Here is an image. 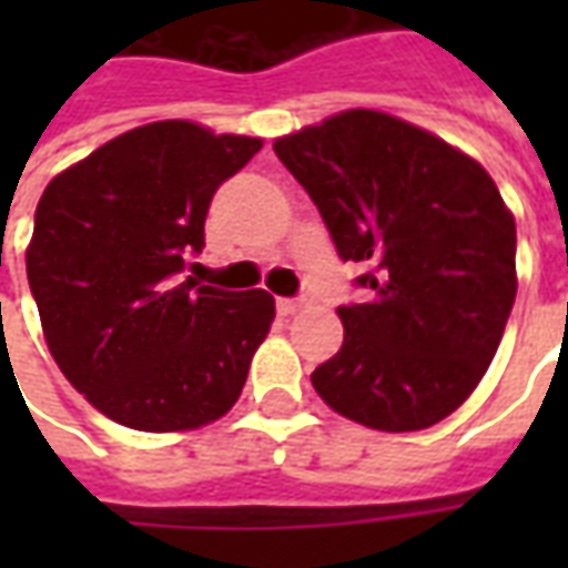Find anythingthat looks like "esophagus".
I'll return each mask as SVG.
<instances>
[{
  "label": "esophagus",
  "instance_id": "obj_1",
  "mask_svg": "<svg viewBox=\"0 0 568 568\" xmlns=\"http://www.w3.org/2000/svg\"><path fill=\"white\" fill-rule=\"evenodd\" d=\"M304 307L297 297H276V310H280V316H295L297 310Z\"/></svg>",
  "mask_w": 568,
  "mask_h": 568
}]
</instances>
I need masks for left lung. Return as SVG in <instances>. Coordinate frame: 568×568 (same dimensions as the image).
<instances>
[{
  "label": "left lung",
  "mask_w": 568,
  "mask_h": 568,
  "mask_svg": "<svg viewBox=\"0 0 568 568\" xmlns=\"http://www.w3.org/2000/svg\"><path fill=\"white\" fill-rule=\"evenodd\" d=\"M337 255L365 264L344 346L310 374L341 417L417 432L450 417L499 349L517 227L477 161L402 118L349 109L273 142Z\"/></svg>",
  "instance_id": "left-lung-1"
}]
</instances>
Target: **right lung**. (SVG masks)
Returning <instances> with one entry per match:
<instances>
[{
    "label": "right lung",
    "instance_id": "1",
    "mask_svg": "<svg viewBox=\"0 0 568 568\" xmlns=\"http://www.w3.org/2000/svg\"><path fill=\"white\" fill-rule=\"evenodd\" d=\"M261 140L154 121L51 179L27 280L51 356L97 410L140 432L224 417L273 322L264 288L200 285L212 194Z\"/></svg>",
    "mask_w": 568,
    "mask_h": 568
}]
</instances>
